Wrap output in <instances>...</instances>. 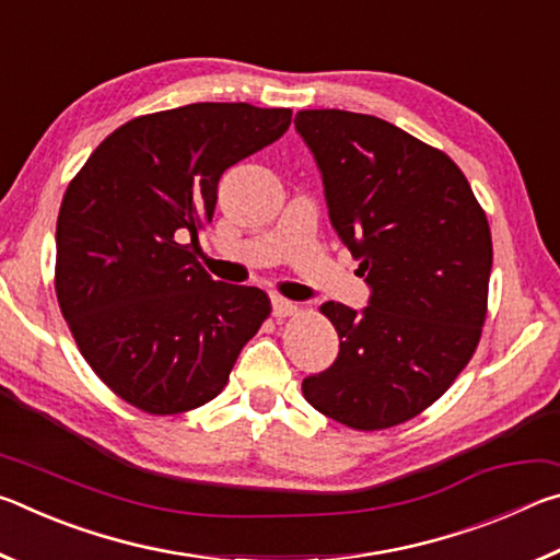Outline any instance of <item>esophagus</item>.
Listing matches in <instances>:
<instances>
[{"label":"esophagus","instance_id":"esophagus-1","mask_svg":"<svg viewBox=\"0 0 560 560\" xmlns=\"http://www.w3.org/2000/svg\"><path fill=\"white\" fill-rule=\"evenodd\" d=\"M271 311H273V316L277 318H287V316H293L299 311V306L293 301H289V299H281V296H273L271 299Z\"/></svg>","mask_w":560,"mask_h":560}]
</instances>
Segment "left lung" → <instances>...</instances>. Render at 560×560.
I'll return each mask as SVG.
<instances>
[{"mask_svg":"<svg viewBox=\"0 0 560 560\" xmlns=\"http://www.w3.org/2000/svg\"><path fill=\"white\" fill-rule=\"evenodd\" d=\"M328 217L371 287L365 308L326 301L334 365L303 397L353 430L412 420L447 393L487 318L491 232L462 170L438 148L375 116L299 110Z\"/></svg>","mask_w":560,"mask_h":560,"instance_id":"1","label":"left lung"}]
</instances>
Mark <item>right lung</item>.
I'll return each mask as SVG.
<instances>
[{
  "instance_id": "obj_1",
  "label": "right lung",
  "mask_w": 560,
  "mask_h": 560,
  "mask_svg": "<svg viewBox=\"0 0 560 560\" xmlns=\"http://www.w3.org/2000/svg\"><path fill=\"white\" fill-rule=\"evenodd\" d=\"M289 108L189 103L113 130L66 189L56 296L81 355L150 415L222 393L271 301L195 259L226 167L289 130Z\"/></svg>"
}]
</instances>
